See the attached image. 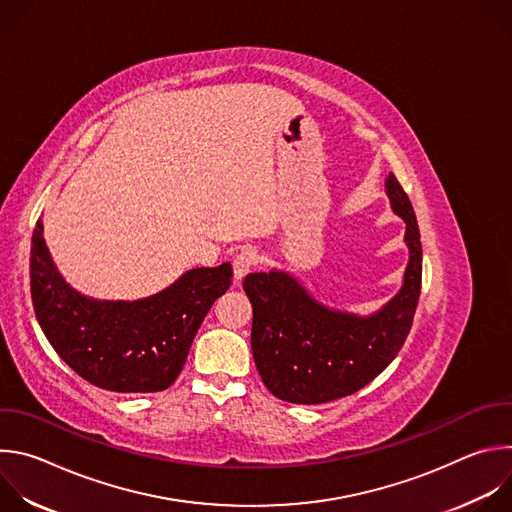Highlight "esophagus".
Here are the masks:
<instances>
[{
	"mask_svg": "<svg viewBox=\"0 0 512 512\" xmlns=\"http://www.w3.org/2000/svg\"><path fill=\"white\" fill-rule=\"evenodd\" d=\"M259 261H261V257L257 255L255 249H243V251L235 257V263H233V267H235V277H237V279H243L247 273H251V271L259 265Z\"/></svg>",
	"mask_w": 512,
	"mask_h": 512,
	"instance_id": "1",
	"label": "esophagus"
}]
</instances>
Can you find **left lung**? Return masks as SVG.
<instances>
[{"instance_id":"obj_1","label":"left lung","mask_w":512,"mask_h":512,"mask_svg":"<svg viewBox=\"0 0 512 512\" xmlns=\"http://www.w3.org/2000/svg\"><path fill=\"white\" fill-rule=\"evenodd\" d=\"M387 194L407 223L409 265L401 291L375 316L332 312L287 273L245 277L253 306V358L277 399L318 405L352 395L381 375L403 348L421 294V239L411 200L393 174Z\"/></svg>"}]
</instances>
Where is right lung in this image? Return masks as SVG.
Returning a JSON list of instances; mask_svg holds the SVG:
<instances>
[{"label": "right lung", "mask_w": 512, "mask_h": 512, "mask_svg": "<svg viewBox=\"0 0 512 512\" xmlns=\"http://www.w3.org/2000/svg\"><path fill=\"white\" fill-rule=\"evenodd\" d=\"M233 267H198L160 294L137 302L83 298L58 275L34 229L30 291L38 324L58 356L91 385L115 393H156L180 375L192 340Z\"/></svg>", "instance_id": "obj_1"}]
</instances>
